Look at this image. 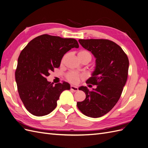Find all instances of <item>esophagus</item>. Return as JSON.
<instances>
[{"instance_id": "obj_1", "label": "esophagus", "mask_w": 148, "mask_h": 148, "mask_svg": "<svg viewBox=\"0 0 148 148\" xmlns=\"http://www.w3.org/2000/svg\"><path fill=\"white\" fill-rule=\"evenodd\" d=\"M70 89H71V90H73V91H74V92H77V91H78V88H77V87L73 86V85H71Z\"/></svg>"}]
</instances>
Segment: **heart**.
<instances>
[{
	"mask_svg": "<svg viewBox=\"0 0 148 148\" xmlns=\"http://www.w3.org/2000/svg\"><path fill=\"white\" fill-rule=\"evenodd\" d=\"M66 56V55H65L63 56V59H62V61L64 60ZM77 56L80 61L84 59H87L90 61L92 59L91 55H90V53L88 51L85 50H80L77 53ZM84 77H85V75L84 74H79L77 73H75V72H70L66 75V79H67V80L71 83L74 84H77L80 79H84Z\"/></svg>",
	"mask_w": 148,
	"mask_h": 148,
	"instance_id": "heart-1",
	"label": "heart"
}]
</instances>
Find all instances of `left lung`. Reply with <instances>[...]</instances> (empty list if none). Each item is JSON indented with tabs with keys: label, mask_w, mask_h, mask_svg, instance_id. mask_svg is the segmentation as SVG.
<instances>
[{
	"label": "left lung",
	"mask_w": 148,
	"mask_h": 148,
	"mask_svg": "<svg viewBox=\"0 0 148 148\" xmlns=\"http://www.w3.org/2000/svg\"><path fill=\"white\" fill-rule=\"evenodd\" d=\"M80 44L91 51L96 58V67L86 82L91 91L82 86L79 90L86 95L83 101L77 102L80 112L88 117L105 115L120 98L128 77L129 61L121 47L108 39H79Z\"/></svg>",
	"instance_id": "1"
}]
</instances>
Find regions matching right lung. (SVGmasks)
I'll use <instances>...</instances> for the list:
<instances>
[{
    "mask_svg": "<svg viewBox=\"0 0 148 148\" xmlns=\"http://www.w3.org/2000/svg\"><path fill=\"white\" fill-rule=\"evenodd\" d=\"M74 39L43 34L31 40L21 51L18 59L15 80L18 92L26 109L32 115L44 116L53 111L57 100L70 85L63 81L48 82L47 77L58 68L66 52L79 48Z\"/></svg>",
    "mask_w": 148,
    "mask_h": 148,
    "instance_id": "right-lung-1",
    "label": "right lung"
}]
</instances>
